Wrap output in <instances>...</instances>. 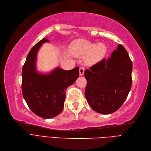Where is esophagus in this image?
Masks as SVG:
<instances>
[{
    "label": "esophagus",
    "mask_w": 151,
    "mask_h": 151,
    "mask_svg": "<svg viewBox=\"0 0 151 151\" xmlns=\"http://www.w3.org/2000/svg\"><path fill=\"white\" fill-rule=\"evenodd\" d=\"M79 71H80V76L83 75L84 72H85V68L80 67V70H79Z\"/></svg>",
    "instance_id": "1"
}]
</instances>
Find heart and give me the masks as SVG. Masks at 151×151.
Masks as SVG:
<instances>
[{"mask_svg": "<svg viewBox=\"0 0 151 151\" xmlns=\"http://www.w3.org/2000/svg\"><path fill=\"white\" fill-rule=\"evenodd\" d=\"M70 51L75 56H85V60L87 64H93L104 57L106 47L104 44L96 45L85 40H79L72 44Z\"/></svg>", "mask_w": 151, "mask_h": 151, "instance_id": "1", "label": "heart"}]
</instances>
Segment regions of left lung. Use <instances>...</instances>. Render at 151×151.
Masks as SVG:
<instances>
[{"label": "left lung", "instance_id": "obj_1", "mask_svg": "<svg viewBox=\"0 0 151 151\" xmlns=\"http://www.w3.org/2000/svg\"><path fill=\"white\" fill-rule=\"evenodd\" d=\"M132 70V62L121 45L108 60H102L86 69L85 95L92 109L103 114L117 110L131 89Z\"/></svg>", "mask_w": 151, "mask_h": 151}]
</instances>
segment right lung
<instances>
[{
  "instance_id": "obj_1",
  "label": "right lung",
  "mask_w": 151,
  "mask_h": 151,
  "mask_svg": "<svg viewBox=\"0 0 151 151\" xmlns=\"http://www.w3.org/2000/svg\"><path fill=\"white\" fill-rule=\"evenodd\" d=\"M49 41L43 38L32 47L22 70V91L29 109L37 116L51 119L63 110L66 89L79 76V68L63 70L57 68L48 75L39 74L36 70L38 50L42 43Z\"/></svg>"
}]
</instances>
